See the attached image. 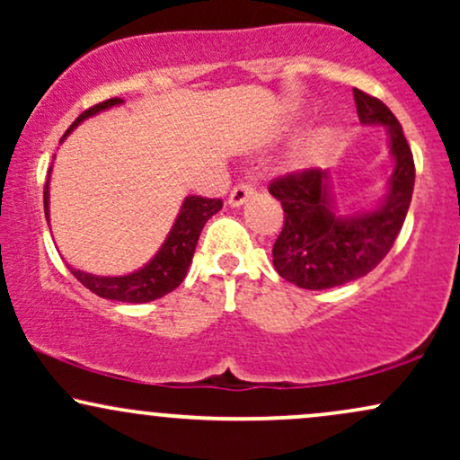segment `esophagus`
<instances>
[{
	"instance_id": "34e87169",
	"label": "esophagus",
	"mask_w": 460,
	"mask_h": 460,
	"mask_svg": "<svg viewBox=\"0 0 460 460\" xmlns=\"http://www.w3.org/2000/svg\"><path fill=\"white\" fill-rule=\"evenodd\" d=\"M255 194V190H252V186H248V183H237V186L231 190L229 194V205L231 208H240V205H244L248 199Z\"/></svg>"
}]
</instances>
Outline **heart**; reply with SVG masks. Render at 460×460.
<instances>
[{
	"label": "heart",
	"instance_id": "1",
	"mask_svg": "<svg viewBox=\"0 0 460 460\" xmlns=\"http://www.w3.org/2000/svg\"><path fill=\"white\" fill-rule=\"evenodd\" d=\"M326 140H329V129L315 131V134L311 136V138L298 149V160L300 162H309L311 157H315V153H318L322 146H324Z\"/></svg>",
	"mask_w": 460,
	"mask_h": 460
}]
</instances>
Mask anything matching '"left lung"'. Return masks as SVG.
<instances>
[{
  "label": "left lung",
  "mask_w": 460,
  "mask_h": 460,
  "mask_svg": "<svg viewBox=\"0 0 460 460\" xmlns=\"http://www.w3.org/2000/svg\"><path fill=\"white\" fill-rule=\"evenodd\" d=\"M361 125L385 128L394 171L374 208H337L329 171L288 175L270 183L285 223L272 246V263L285 281L303 289H329L366 277L385 260L402 229L415 186L413 153L402 125L381 99L352 91Z\"/></svg>",
  "instance_id": "left-lung-1"
}]
</instances>
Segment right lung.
<instances>
[{"mask_svg":"<svg viewBox=\"0 0 460 460\" xmlns=\"http://www.w3.org/2000/svg\"><path fill=\"white\" fill-rule=\"evenodd\" d=\"M123 103V99H108V102L94 105V108L86 110L84 114H79L75 123L66 129V134L62 136L60 142L66 140V136L77 128L79 123H84L91 116L103 112V110L114 108V105ZM49 175H47L45 183V218L49 223ZM223 209V200L220 199H203V197H186L179 209L175 223H172L171 231H168L166 240L162 242L160 251L151 257L145 266L129 274H120V277H99V274H91L71 268L73 277L79 283L86 285L93 294L102 298L119 300V303H151V300L166 296L168 292L179 288L186 272L192 263L194 248H197L199 235L203 231L205 223L212 218L214 214H218Z\"/></svg>","mask_w":460,"mask_h":460,"instance_id":"1","label":"right lung"}]
</instances>
